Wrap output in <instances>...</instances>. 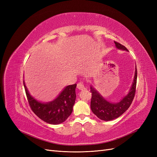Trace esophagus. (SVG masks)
<instances>
[{
  "instance_id": "esophagus-1",
  "label": "esophagus",
  "mask_w": 157,
  "mask_h": 157,
  "mask_svg": "<svg viewBox=\"0 0 157 157\" xmlns=\"http://www.w3.org/2000/svg\"><path fill=\"white\" fill-rule=\"evenodd\" d=\"M77 88L80 90H82L85 88L84 84L82 82H79L77 84Z\"/></svg>"
}]
</instances>
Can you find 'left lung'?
<instances>
[{"mask_svg":"<svg viewBox=\"0 0 157 157\" xmlns=\"http://www.w3.org/2000/svg\"><path fill=\"white\" fill-rule=\"evenodd\" d=\"M117 48L120 50L128 51L125 46L115 41ZM137 68H136L134 82L129 92L118 103H111L103 98L97 90L90 86V92H92V99L90 107L94 115L102 121H112L122 115L129 108L134 99L136 93L137 83Z\"/></svg>","mask_w":157,"mask_h":157,"instance_id":"1","label":"left lung"}]
</instances>
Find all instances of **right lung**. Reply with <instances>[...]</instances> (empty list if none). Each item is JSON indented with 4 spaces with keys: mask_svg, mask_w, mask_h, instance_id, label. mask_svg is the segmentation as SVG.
<instances>
[{
    "mask_svg": "<svg viewBox=\"0 0 157 157\" xmlns=\"http://www.w3.org/2000/svg\"><path fill=\"white\" fill-rule=\"evenodd\" d=\"M23 85L31 110L41 120L50 124H59L67 120L72 113L76 99L77 84L66 86L58 97L48 103H41L36 100L29 93L24 81Z\"/></svg>",
    "mask_w": 157,
    "mask_h": 157,
    "instance_id": "add662e5",
    "label": "right lung"
}]
</instances>
